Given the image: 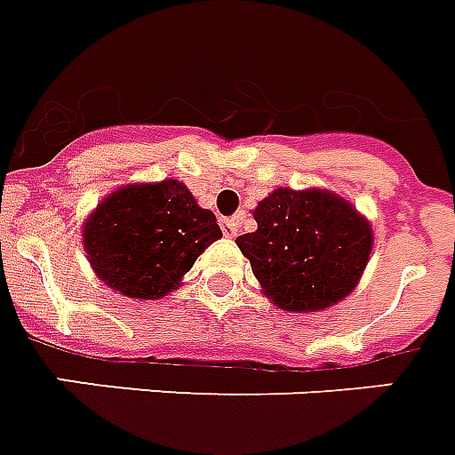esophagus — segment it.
Here are the masks:
<instances>
[{
	"label": "esophagus",
	"instance_id": "obj_1",
	"mask_svg": "<svg viewBox=\"0 0 455 455\" xmlns=\"http://www.w3.org/2000/svg\"><path fill=\"white\" fill-rule=\"evenodd\" d=\"M220 228H223V232L228 235V237H237L239 235L237 218H223V220H220Z\"/></svg>",
	"mask_w": 455,
	"mask_h": 455
}]
</instances>
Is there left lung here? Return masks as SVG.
<instances>
[{
    "instance_id": "obj_1",
    "label": "left lung",
    "mask_w": 455,
    "mask_h": 455,
    "mask_svg": "<svg viewBox=\"0 0 455 455\" xmlns=\"http://www.w3.org/2000/svg\"><path fill=\"white\" fill-rule=\"evenodd\" d=\"M258 230L237 237L251 270L291 312H317L355 289L371 253V228L336 195L279 188L253 211Z\"/></svg>"
}]
</instances>
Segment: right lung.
<instances>
[{
  "mask_svg": "<svg viewBox=\"0 0 455 455\" xmlns=\"http://www.w3.org/2000/svg\"><path fill=\"white\" fill-rule=\"evenodd\" d=\"M223 237L178 180L129 185L105 199L84 225V249L98 277L129 298H162Z\"/></svg>",
  "mask_w": 455,
  "mask_h": 455,
  "instance_id": "add662e5",
  "label": "right lung"
}]
</instances>
